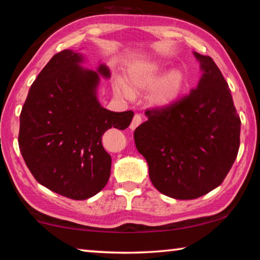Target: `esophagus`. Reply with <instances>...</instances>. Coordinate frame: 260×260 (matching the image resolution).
I'll list each match as a JSON object with an SVG mask.
<instances>
[{"label": "esophagus", "mask_w": 260, "mask_h": 260, "mask_svg": "<svg viewBox=\"0 0 260 260\" xmlns=\"http://www.w3.org/2000/svg\"><path fill=\"white\" fill-rule=\"evenodd\" d=\"M141 122H142V116H141V114H139V113H136L134 118H133V120H132V122H131V128L135 129L136 127H138L141 124Z\"/></svg>", "instance_id": "esophagus-1"}]
</instances>
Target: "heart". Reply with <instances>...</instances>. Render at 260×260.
I'll use <instances>...</instances> for the list:
<instances>
[{"label":"heart","mask_w":260,"mask_h":260,"mask_svg":"<svg viewBox=\"0 0 260 260\" xmlns=\"http://www.w3.org/2000/svg\"><path fill=\"white\" fill-rule=\"evenodd\" d=\"M161 70L157 67L135 68L129 73V81L136 89H150L153 85L150 102L158 108L172 105L181 95L184 87V76L180 70H172L160 80ZM116 90L122 98L131 100L134 93L124 82H117Z\"/></svg>","instance_id":"b5f03b06"}]
</instances>
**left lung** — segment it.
Here are the masks:
<instances>
[{
  "label": "left lung",
  "mask_w": 260,
  "mask_h": 260,
  "mask_svg": "<svg viewBox=\"0 0 260 260\" xmlns=\"http://www.w3.org/2000/svg\"><path fill=\"white\" fill-rule=\"evenodd\" d=\"M193 55L203 71L197 87L170 107L147 110L148 120L134 131L152 184L175 200L199 199L220 186L240 148L230 87L211 57Z\"/></svg>",
  "instance_id": "8db88e82"
}]
</instances>
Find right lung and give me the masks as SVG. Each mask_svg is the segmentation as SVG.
Returning a JSON list of instances; mask_svg holds the SVG:
<instances>
[{
    "label": "right lung",
    "instance_id": "add662e5",
    "mask_svg": "<svg viewBox=\"0 0 260 260\" xmlns=\"http://www.w3.org/2000/svg\"><path fill=\"white\" fill-rule=\"evenodd\" d=\"M82 56L70 49L52 56L29 88L20 112L18 144L39 183L71 200L93 197L108 183L111 156L102 136L110 128L126 129L133 111L113 112L96 96L100 76L81 68Z\"/></svg>",
    "mask_w": 260,
    "mask_h": 260
}]
</instances>
